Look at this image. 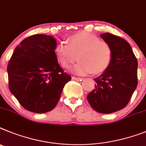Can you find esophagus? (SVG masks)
Listing matches in <instances>:
<instances>
[{
  "mask_svg": "<svg viewBox=\"0 0 146 146\" xmlns=\"http://www.w3.org/2000/svg\"><path fill=\"white\" fill-rule=\"evenodd\" d=\"M72 80H76V81H81L82 78H76V77H72Z\"/></svg>",
  "mask_w": 146,
  "mask_h": 146,
  "instance_id": "1",
  "label": "esophagus"
}]
</instances>
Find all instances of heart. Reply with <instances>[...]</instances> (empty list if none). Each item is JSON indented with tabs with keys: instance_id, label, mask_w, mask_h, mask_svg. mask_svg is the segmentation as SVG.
Listing matches in <instances>:
<instances>
[{
	"instance_id": "b5f03b06",
	"label": "heart",
	"mask_w": 146,
	"mask_h": 146,
	"mask_svg": "<svg viewBox=\"0 0 146 146\" xmlns=\"http://www.w3.org/2000/svg\"><path fill=\"white\" fill-rule=\"evenodd\" d=\"M54 54L61 66L68 68L76 60L78 62L72 72L78 75L93 72L100 74L109 68L112 60V48L108 42L100 40L98 36L80 32L70 36L68 43L59 42L54 47Z\"/></svg>"
}]
</instances>
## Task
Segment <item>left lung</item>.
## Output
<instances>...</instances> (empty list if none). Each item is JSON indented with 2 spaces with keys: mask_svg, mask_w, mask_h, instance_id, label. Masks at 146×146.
Listing matches in <instances>:
<instances>
[{
  "mask_svg": "<svg viewBox=\"0 0 146 146\" xmlns=\"http://www.w3.org/2000/svg\"><path fill=\"white\" fill-rule=\"evenodd\" d=\"M100 36L111 47V63L94 78L95 88L87 100L94 111L110 114L126 106L137 86V60L125 40L109 32Z\"/></svg>",
  "mask_w": 146,
  "mask_h": 146,
  "instance_id": "left-lung-1",
  "label": "left lung"
}]
</instances>
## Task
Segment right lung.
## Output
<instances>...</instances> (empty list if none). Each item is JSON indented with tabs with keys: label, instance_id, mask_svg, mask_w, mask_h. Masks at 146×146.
Segmentation results:
<instances>
[{
	"label": "right lung",
	"instance_id": "1",
	"mask_svg": "<svg viewBox=\"0 0 146 146\" xmlns=\"http://www.w3.org/2000/svg\"><path fill=\"white\" fill-rule=\"evenodd\" d=\"M56 44L51 35H32L16 46L8 63L9 90L29 111L41 114L52 110L72 79L58 63Z\"/></svg>",
	"mask_w": 146,
	"mask_h": 146
}]
</instances>
